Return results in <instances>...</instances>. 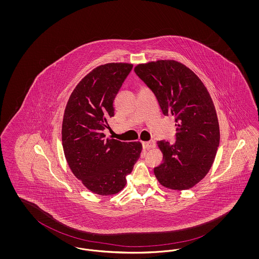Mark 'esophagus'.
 I'll use <instances>...</instances> for the list:
<instances>
[{
  "label": "esophagus",
  "mask_w": 259,
  "mask_h": 259,
  "mask_svg": "<svg viewBox=\"0 0 259 259\" xmlns=\"http://www.w3.org/2000/svg\"><path fill=\"white\" fill-rule=\"evenodd\" d=\"M143 147L146 149L154 148L155 147V141L154 140H150L148 142H143Z\"/></svg>",
  "instance_id": "34e87169"
}]
</instances>
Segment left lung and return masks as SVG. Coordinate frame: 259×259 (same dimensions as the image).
Returning a JSON list of instances; mask_svg holds the SVG:
<instances>
[{
    "label": "left lung",
    "instance_id": "left-lung-1",
    "mask_svg": "<svg viewBox=\"0 0 259 259\" xmlns=\"http://www.w3.org/2000/svg\"><path fill=\"white\" fill-rule=\"evenodd\" d=\"M136 74L154 94L162 113L176 122V142L158 141L163 161L154 175L165 187L185 190L209 172L220 146V126L207 88L185 65L172 60L140 64Z\"/></svg>",
    "mask_w": 259,
    "mask_h": 259
}]
</instances>
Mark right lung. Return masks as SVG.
Listing matches in <instances>:
<instances>
[{"mask_svg":"<svg viewBox=\"0 0 259 259\" xmlns=\"http://www.w3.org/2000/svg\"><path fill=\"white\" fill-rule=\"evenodd\" d=\"M133 65L110 63L84 76L68 101L62 124V144L74 176L100 195L119 192L141 156L140 142L106 139L104 130L114 115V99Z\"/></svg>","mask_w":259,"mask_h":259,"instance_id":"add662e5","label":"right lung"}]
</instances>
